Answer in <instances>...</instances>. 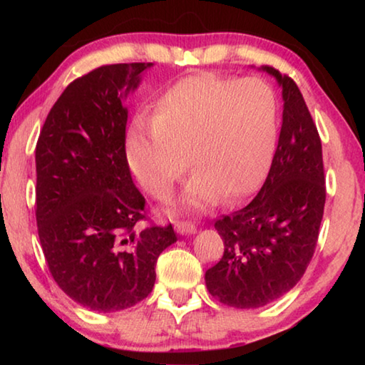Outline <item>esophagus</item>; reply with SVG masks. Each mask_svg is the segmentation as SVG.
<instances>
[{
    "instance_id": "1",
    "label": "esophagus",
    "mask_w": 365,
    "mask_h": 365,
    "mask_svg": "<svg viewBox=\"0 0 365 365\" xmlns=\"http://www.w3.org/2000/svg\"><path fill=\"white\" fill-rule=\"evenodd\" d=\"M175 230L180 235H195L196 227L191 222H177Z\"/></svg>"
}]
</instances>
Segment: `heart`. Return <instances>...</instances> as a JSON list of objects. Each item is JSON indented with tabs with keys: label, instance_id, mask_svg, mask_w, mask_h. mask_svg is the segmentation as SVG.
<instances>
[{
	"label": "heart",
	"instance_id": "1",
	"mask_svg": "<svg viewBox=\"0 0 365 365\" xmlns=\"http://www.w3.org/2000/svg\"><path fill=\"white\" fill-rule=\"evenodd\" d=\"M280 103L259 77L190 76L169 86L153 120L137 119L125 140L132 174L148 193L164 197L187 169L178 207L202 211L219 197L233 202L262 180L274 156Z\"/></svg>",
	"mask_w": 365,
	"mask_h": 365
}]
</instances>
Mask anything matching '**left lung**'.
Returning a JSON list of instances; mask_svg holds the SVG:
<instances>
[{
    "label": "left lung",
    "mask_w": 365,
    "mask_h": 365,
    "mask_svg": "<svg viewBox=\"0 0 365 365\" xmlns=\"http://www.w3.org/2000/svg\"><path fill=\"white\" fill-rule=\"evenodd\" d=\"M282 88L279 145L261 191L248 206L215 222L224 256L206 270L214 298L237 309L279 299L304 275L325 206L322 143L292 78L261 66Z\"/></svg>",
    "instance_id": "obj_1"
}]
</instances>
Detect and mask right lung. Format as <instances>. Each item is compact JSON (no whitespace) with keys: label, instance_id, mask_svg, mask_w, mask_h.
I'll return each mask as SVG.
<instances>
[{"label":"right lung","instance_id":"right-lung-1","mask_svg":"<svg viewBox=\"0 0 365 365\" xmlns=\"http://www.w3.org/2000/svg\"><path fill=\"white\" fill-rule=\"evenodd\" d=\"M151 63L103 66L67 86L35 150L36 225L54 282L98 312L132 307L151 293L172 225L140 228L145 197L125 156L127 96Z\"/></svg>","mask_w":365,"mask_h":365}]
</instances>
